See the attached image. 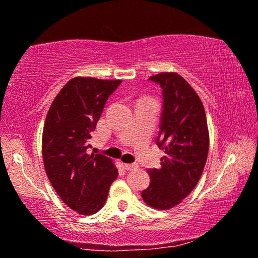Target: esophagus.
Returning <instances> with one entry per match:
<instances>
[{"label":"esophagus","instance_id":"34e87169","mask_svg":"<svg viewBox=\"0 0 258 258\" xmlns=\"http://www.w3.org/2000/svg\"><path fill=\"white\" fill-rule=\"evenodd\" d=\"M139 168V165H137L136 163H124V169L125 170H135V169Z\"/></svg>","mask_w":258,"mask_h":258}]
</instances>
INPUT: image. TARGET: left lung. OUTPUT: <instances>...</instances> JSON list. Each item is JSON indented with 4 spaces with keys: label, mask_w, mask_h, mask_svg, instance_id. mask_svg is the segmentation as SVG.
Instances as JSON below:
<instances>
[{
    "label": "left lung",
    "mask_w": 258,
    "mask_h": 258,
    "mask_svg": "<svg viewBox=\"0 0 258 258\" xmlns=\"http://www.w3.org/2000/svg\"><path fill=\"white\" fill-rule=\"evenodd\" d=\"M149 80L160 84L163 111L157 146L164 149L160 169H148L146 204L158 210L178 206L192 191L206 165L209 130L202 101L177 73H160Z\"/></svg>",
    "instance_id": "obj_1"
}]
</instances>
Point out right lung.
I'll return each instance as SVG.
<instances>
[{
  "mask_svg": "<svg viewBox=\"0 0 258 258\" xmlns=\"http://www.w3.org/2000/svg\"><path fill=\"white\" fill-rule=\"evenodd\" d=\"M121 80L77 76L59 90L42 134V156L52 188L70 209L96 214L107 201L118 170L104 155L87 154L105 102Z\"/></svg>",
  "mask_w": 258,
  "mask_h": 258,
  "instance_id": "right-lung-1",
  "label": "right lung"
}]
</instances>
